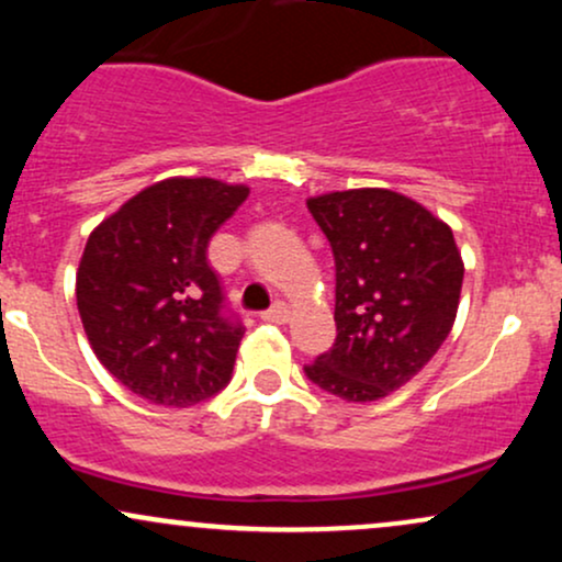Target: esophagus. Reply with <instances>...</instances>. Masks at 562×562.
<instances>
[{
  "instance_id": "34e87169",
  "label": "esophagus",
  "mask_w": 562,
  "mask_h": 562,
  "mask_svg": "<svg viewBox=\"0 0 562 562\" xmlns=\"http://www.w3.org/2000/svg\"><path fill=\"white\" fill-rule=\"evenodd\" d=\"M261 319L263 322H274V325H285V322L290 319V306H288V303L277 301L274 306L269 308V312L261 314Z\"/></svg>"
}]
</instances>
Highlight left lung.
<instances>
[{"label": "left lung", "mask_w": 562, "mask_h": 562, "mask_svg": "<svg viewBox=\"0 0 562 562\" xmlns=\"http://www.w3.org/2000/svg\"><path fill=\"white\" fill-rule=\"evenodd\" d=\"M335 259V344L306 367L322 391L367 404L423 370L457 319L462 263L447 222L385 190L306 200Z\"/></svg>", "instance_id": "left-lung-1"}]
</instances>
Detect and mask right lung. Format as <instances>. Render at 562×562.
<instances>
[{"mask_svg": "<svg viewBox=\"0 0 562 562\" xmlns=\"http://www.w3.org/2000/svg\"><path fill=\"white\" fill-rule=\"evenodd\" d=\"M250 187L171 177L128 198L89 235L76 303L94 357L150 404L184 409L229 383L243 327L222 317L205 261Z\"/></svg>", "mask_w": 562, "mask_h": 562, "instance_id": "add662e5", "label": "right lung"}]
</instances>
